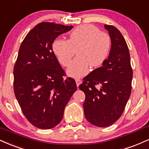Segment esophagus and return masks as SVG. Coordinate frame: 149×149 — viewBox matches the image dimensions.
<instances>
[{
    "instance_id": "1",
    "label": "esophagus",
    "mask_w": 149,
    "mask_h": 149,
    "mask_svg": "<svg viewBox=\"0 0 149 149\" xmlns=\"http://www.w3.org/2000/svg\"><path fill=\"white\" fill-rule=\"evenodd\" d=\"M76 85H77V87H79V85H80V82H81V81H80V79H78V78H76Z\"/></svg>"
}]
</instances>
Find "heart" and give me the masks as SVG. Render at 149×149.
Returning <instances> with one entry per match:
<instances>
[{
	"label": "heart",
	"instance_id": "obj_1",
	"mask_svg": "<svg viewBox=\"0 0 149 149\" xmlns=\"http://www.w3.org/2000/svg\"><path fill=\"white\" fill-rule=\"evenodd\" d=\"M53 53L60 63L67 67L71 63L76 51L78 56L73 61L67 73L79 78L89 73L90 66H101L110 54L111 39L106 33L101 32L91 24L78 26L69 34V39H58L53 42Z\"/></svg>",
	"mask_w": 149,
	"mask_h": 149
}]
</instances>
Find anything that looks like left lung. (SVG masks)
<instances>
[{
  "label": "left lung",
  "instance_id": "8db88e82",
  "mask_svg": "<svg viewBox=\"0 0 149 149\" xmlns=\"http://www.w3.org/2000/svg\"><path fill=\"white\" fill-rule=\"evenodd\" d=\"M111 39L110 54L102 67L83 79L80 90L85 94V118L98 127L113 124L123 114L132 89L130 53L123 35L113 26H104ZM98 84V90L95 86Z\"/></svg>",
  "mask_w": 149,
  "mask_h": 149
}]
</instances>
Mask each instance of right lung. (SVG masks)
Listing matches in <instances>:
<instances>
[{
	"label": "right lung",
	"mask_w": 149,
	"mask_h": 149,
	"mask_svg": "<svg viewBox=\"0 0 149 149\" xmlns=\"http://www.w3.org/2000/svg\"><path fill=\"white\" fill-rule=\"evenodd\" d=\"M73 26L39 23L21 43L14 67V91L26 119L33 126L50 129L59 124L77 87L53 53V43Z\"/></svg>",
	"instance_id": "1"
}]
</instances>
